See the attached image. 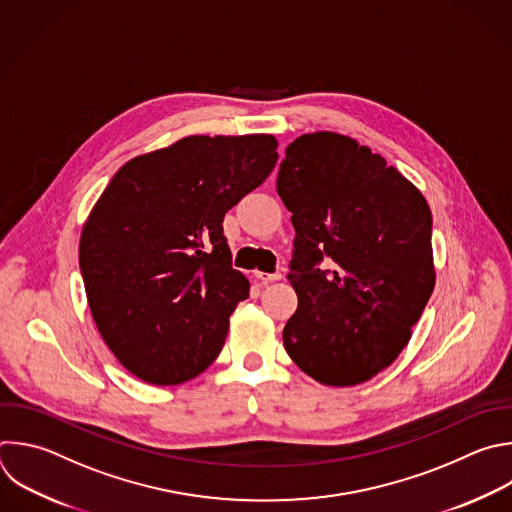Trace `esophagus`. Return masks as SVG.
<instances>
[{"label":"esophagus","mask_w":512,"mask_h":512,"mask_svg":"<svg viewBox=\"0 0 512 512\" xmlns=\"http://www.w3.org/2000/svg\"><path fill=\"white\" fill-rule=\"evenodd\" d=\"M255 277L261 281V283H267V281H279L283 275L279 271L275 273H263V271H255Z\"/></svg>","instance_id":"1"}]
</instances>
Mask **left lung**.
Here are the masks:
<instances>
[{
	"label": "left lung",
	"instance_id": "1",
	"mask_svg": "<svg viewBox=\"0 0 512 512\" xmlns=\"http://www.w3.org/2000/svg\"><path fill=\"white\" fill-rule=\"evenodd\" d=\"M277 193L295 229L289 358L323 386H358L406 348L436 283L432 213L394 166L352 136L295 138ZM323 256L331 270H319Z\"/></svg>",
	"mask_w": 512,
	"mask_h": 512
}]
</instances>
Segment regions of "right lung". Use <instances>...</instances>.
<instances>
[{
    "label": "right lung",
    "instance_id": "1",
    "mask_svg": "<svg viewBox=\"0 0 512 512\" xmlns=\"http://www.w3.org/2000/svg\"><path fill=\"white\" fill-rule=\"evenodd\" d=\"M277 156L271 134L187 136L128 160L96 201L78 249L86 297L106 346L138 380L177 386L219 356L249 297L223 219Z\"/></svg>",
    "mask_w": 512,
    "mask_h": 512
}]
</instances>
